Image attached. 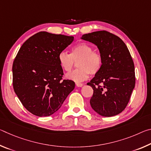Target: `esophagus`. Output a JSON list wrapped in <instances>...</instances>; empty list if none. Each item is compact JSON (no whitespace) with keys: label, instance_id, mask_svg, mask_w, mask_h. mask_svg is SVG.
I'll return each mask as SVG.
<instances>
[{"label":"esophagus","instance_id":"1","mask_svg":"<svg viewBox=\"0 0 151 151\" xmlns=\"http://www.w3.org/2000/svg\"><path fill=\"white\" fill-rule=\"evenodd\" d=\"M76 86H78V87H81V86H83L84 85V84L80 83H76Z\"/></svg>","mask_w":151,"mask_h":151}]
</instances>
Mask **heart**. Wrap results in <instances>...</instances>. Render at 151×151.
Masks as SVG:
<instances>
[{
	"instance_id": "obj_1",
	"label": "heart",
	"mask_w": 151,
	"mask_h": 151,
	"mask_svg": "<svg viewBox=\"0 0 151 151\" xmlns=\"http://www.w3.org/2000/svg\"><path fill=\"white\" fill-rule=\"evenodd\" d=\"M93 48L86 42H81L73 47L70 54L61 52L58 55L60 66L66 72H70L77 63V69L66 75V78L76 83L87 78L88 74L95 75L101 69L103 63V56L100 52L93 51Z\"/></svg>"
}]
</instances>
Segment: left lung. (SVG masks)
I'll return each mask as SVG.
<instances>
[{"label":"left lung","mask_w":151,"mask_h":151,"mask_svg":"<svg viewBox=\"0 0 151 151\" xmlns=\"http://www.w3.org/2000/svg\"><path fill=\"white\" fill-rule=\"evenodd\" d=\"M82 39L96 45L103 58L101 69L87 83L93 89L91 106L101 116L116 115L127 107L135 86L129 50L119 37L106 30L85 34Z\"/></svg>","instance_id":"obj_1"}]
</instances>
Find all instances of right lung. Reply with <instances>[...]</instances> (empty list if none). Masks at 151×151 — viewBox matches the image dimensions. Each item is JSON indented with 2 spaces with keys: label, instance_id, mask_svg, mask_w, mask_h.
Returning a JSON list of instances; mask_svg holds the SVG:
<instances>
[{
  "label": "right lung",
  "instance_id": "obj_1",
  "mask_svg": "<svg viewBox=\"0 0 151 151\" xmlns=\"http://www.w3.org/2000/svg\"><path fill=\"white\" fill-rule=\"evenodd\" d=\"M73 37L42 31L25 41L12 65L15 93L27 111L38 116L54 114L75 88V82L63 79L58 55Z\"/></svg>",
  "mask_w": 151,
  "mask_h": 151
}]
</instances>
